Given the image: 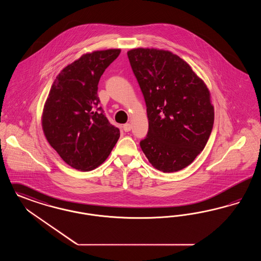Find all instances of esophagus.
<instances>
[{"mask_svg":"<svg viewBox=\"0 0 261 261\" xmlns=\"http://www.w3.org/2000/svg\"><path fill=\"white\" fill-rule=\"evenodd\" d=\"M122 128H123V130L125 131V132H129V131H131V129H132V126L130 123H126L124 125L122 126Z\"/></svg>","mask_w":261,"mask_h":261,"instance_id":"1","label":"esophagus"}]
</instances>
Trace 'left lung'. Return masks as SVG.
I'll list each match as a JSON object with an SVG mask.
<instances>
[{
    "mask_svg": "<svg viewBox=\"0 0 261 261\" xmlns=\"http://www.w3.org/2000/svg\"><path fill=\"white\" fill-rule=\"evenodd\" d=\"M144 95L148 131L140 146L164 173L188 166L204 149L214 126V107L203 81L188 63L166 50L127 53Z\"/></svg>",
    "mask_w": 261,
    "mask_h": 261,
    "instance_id": "8db88e82",
    "label": "left lung"
}]
</instances>
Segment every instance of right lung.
<instances>
[{
  "label": "right lung",
  "mask_w": 261,
  "mask_h": 261,
  "mask_svg": "<svg viewBox=\"0 0 261 261\" xmlns=\"http://www.w3.org/2000/svg\"><path fill=\"white\" fill-rule=\"evenodd\" d=\"M120 49L94 51L68 65L56 76L42 113L49 145L71 167L90 171L110 155L119 135L100 107L98 84Z\"/></svg>",
  "instance_id": "right-lung-1"
}]
</instances>
